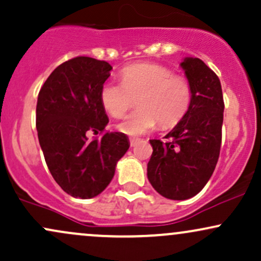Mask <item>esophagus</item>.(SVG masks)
I'll use <instances>...</instances> for the list:
<instances>
[{"instance_id":"esophagus-1","label":"esophagus","mask_w":261,"mask_h":261,"mask_svg":"<svg viewBox=\"0 0 261 261\" xmlns=\"http://www.w3.org/2000/svg\"><path fill=\"white\" fill-rule=\"evenodd\" d=\"M140 139H136V137H131V139H130V145L131 146H136L137 145V143H139L140 142Z\"/></svg>"}]
</instances>
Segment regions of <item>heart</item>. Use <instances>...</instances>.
<instances>
[{"mask_svg":"<svg viewBox=\"0 0 261 261\" xmlns=\"http://www.w3.org/2000/svg\"><path fill=\"white\" fill-rule=\"evenodd\" d=\"M121 83L107 82L100 88L101 106L113 118H121L136 101L137 109L118 125L121 133L139 136L174 126L193 103V88L184 76L173 74L158 64H134L120 71Z\"/></svg>","mask_w":261,"mask_h":261,"instance_id":"b5f03b06","label":"heart"}]
</instances>
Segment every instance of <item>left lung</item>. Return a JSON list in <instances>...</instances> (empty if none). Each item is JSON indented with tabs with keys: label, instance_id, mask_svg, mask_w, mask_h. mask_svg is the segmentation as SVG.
<instances>
[{
	"label": "left lung",
	"instance_id": "left-lung-1",
	"mask_svg": "<svg viewBox=\"0 0 261 261\" xmlns=\"http://www.w3.org/2000/svg\"><path fill=\"white\" fill-rule=\"evenodd\" d=\"M180 66L193 88V103L164 141L149 140L147 164L152 187L170 200H187L211 178L222 141L223 95L217 74L202 60L185 58Z\"/></svg>",
	"mask_w": 261,
	"mask_h": 261
}]
</instances>
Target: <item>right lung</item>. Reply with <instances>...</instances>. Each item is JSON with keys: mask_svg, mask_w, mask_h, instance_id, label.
Segmentation results:
<instances>
[{"mask_svg": "<svg viewBox=\"0 0 261 261\" xmlns=\"http://www.w3.org/2000/svg\"><path fill=\"white\" fill-rule=\"evenodd\" d=\"M112 68L107 61L77 56L58 66L39 92V143L53 178L73 197L99 195L130 147L122 133L88 139L91 133H103L109 122L100 88Z\"/></svg>", "mask_w": 261, "mask_h": 261, "instance_id": "1", "label": "right lung"}]
</instances>
